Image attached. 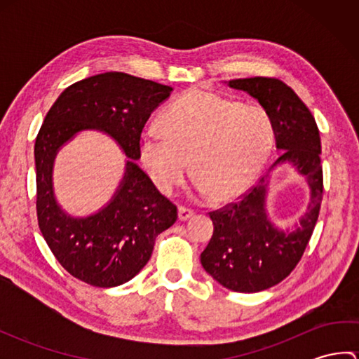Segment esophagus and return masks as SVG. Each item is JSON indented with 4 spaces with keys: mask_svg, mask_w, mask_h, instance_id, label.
Here are the masks:
<instances>
[{
    "mask_svg": "<svg viewBox=\"0 0 359 359\" xmlns=\"http://www.w3.org/2000/svg\"><path fill=\"white\" fill-rule=\"evenodd\" d=\"M194 216V211L185 208V207H179V220H188Z\"/></svg>",
    "mask_w": 359,
    "mask_h": 359,
    "instance_id": "1",
    "label": "esophagus"
}]
</instances>
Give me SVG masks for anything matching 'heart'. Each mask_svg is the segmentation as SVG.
<instances>
[{
    "label": "heart",
    "instance_id": "obj_1",
    "mask_svg": "<svg viewBox=\"0 0 359 359\" xmlns=\"http://www.w3.org/2000/svg\"><path fill=\"white\" fill-rule=\"evenodd\" d=\"M166 131L151 126L139 152L152 184L171 194L191 162L194 191L216 202L243 194L261 174L274 142L269 114L211 90L193 89L162 116Z\"/></svg>",
    "mask_w": 359,
    "mask_h": 359
}]
</instances>
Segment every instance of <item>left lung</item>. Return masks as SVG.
<instances>
[{"instance_id":"1","label":"left lung","mask_w":359,"mask_h":359,"mask_svg":"<svg viewBox=\"0 0 359 359\" xmlns=\"http://www.w3.org/2000/svg\"><path fill=\"white\" fill-rule=\"evenodd\" d=\"M226 85L253 97L266 111L276 149L282 154L238 203L210 212L215 231L201 262L222 287L257 293L292 273L313 233L323 201L321 139L307 106L280 80L236 79ZM284 164L292 165L308 182L311 203L299 223L279 229L271 222L266 199L273 171Z\"/></svg>"}]
</instances>
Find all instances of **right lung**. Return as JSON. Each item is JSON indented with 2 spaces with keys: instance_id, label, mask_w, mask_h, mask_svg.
I'll use <instances>...</instances> for the list:
<instances>
[{
  "instance_id": "right-lung-1",
  "label": "right lung",
  "mask_w": 359,
  "mask_h": 359,
  "mask_svg": "<svg viewBox=\"0 0 359 359\" xmlns=\"http://www.w3.org/2000/svg\"><path fill=\"white\" fill-rule=\"evenodd\" d=\"M172 88L125 72L74 83L52 104L35 140L36 216L43 238L66 271L94 287L131 280L149 261L157 236L177 208L137 165L142 129ZM83 130L103 132L127 156L111 201L89 217H72L57 203L53 163L57 151Z\"/></svg>"
}]
</instances>
